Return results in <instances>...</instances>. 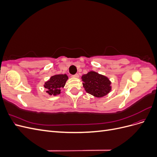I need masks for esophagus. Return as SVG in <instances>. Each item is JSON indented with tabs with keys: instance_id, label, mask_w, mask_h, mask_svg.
Returning <instances> with one entry per match:
<instances>
[{
	"instance_id": "obj_1",
	"label": "esophagus",
	"mask_w": 157,
	"mask_h": 157,
	"mask_svg": "<svg viewBox=\"0 0 157 157\" xmlns=\"http://www.w3.org/2000/svg\"><path fill=\"white\" fill-rule=\"evenodd\" d=\"M73 77H75V78H78V77H79V75H78V73H77V74H75V75H73Z\"/></svg>"
}]
</instances>
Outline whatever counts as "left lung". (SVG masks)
<instances>
[{
  "label": "left lung",
  "instance_id": "8db88e82",
  "mask_svg": "<svg viewBox=\"0 0 157 157\" xmlns=\"http://www.w3.org/2000/svg\"><path fill=\"white\" fill-rule=\"evenodd\" d=\"M83 86L86 92L95 97L101 98L111 91V82L106 77L90 71L82 77Z\"/></svg>",
  "mask_w": 157,
  "mask_h": 157
}]
</instances>
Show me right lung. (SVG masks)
Here are the masks:
<instances>
[{
	"mask_svg": "<svg viewBox=\"0 0 157 157\" xmlns=\"http://www.w3.org/2000/svg\"><path fill=\"white\" fill-rule=\"evenodd\" d=\"M68 79L67 75H56L50 78L44 84V88L47 89L46 92L50 95L59 94L61 88H63L66 81Z\"/></svg>",
	"mask_w": 157,
	"mask_h": 157,
	"instance_id": "1",
	"label": "right lung"
}]
</instances>
